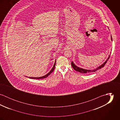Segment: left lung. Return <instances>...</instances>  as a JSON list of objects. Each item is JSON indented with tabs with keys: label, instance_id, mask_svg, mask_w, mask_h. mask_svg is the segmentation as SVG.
I'll return each mask as SVG.
<instances>
[{
	"label": "left lung",
	"instance_id": "1",
	"mask_svg": "<svg viewBox=\"0 0 120 120\" xmlns=\"http://www.w3.org/2000/svg\"><path fill=\"white\" fill-rule=\"evenodd\" d=\"M111 41H112V36L111 35ZM110 55H109L108 58H107V59L103 63V64H102L101 65H100L99 67H98L97 68L94 69H92V70H87V69H85L82 68H79L78 67H77V66H76L75 65V64L73 63V62H71V66L72 67V68L74 69L76 71H78L80 73H90V72H95L96 71H97V70L100 69L102 68H103L105 64L107 63V61L109 60V57H110Z\"/></svg>",
	"mask_w": 120,
	"mask_h": 120
}]
</instances>
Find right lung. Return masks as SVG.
Wrapping results in <instances>:
<instances>
[{"label":"right lung","mask_w":120,"mask_h":120,"mask_svg":"<svg viewBox=\"0 0 120 120\" xmlns=\"http://www.w3.org/2000/svg\"><path fill=\"white\" fill-rule=\"evenodd\" d=\"M55 63H56V60H55V62H54V65H53V67H52V68L51 70V71L48 73V74H47L46 75H44V76H42V77H27V76H26V77H28V78H30V79H45V78H47L51 73L53 71V70H54V69L55 68Z\"/></svg>","instance_id":"obj_1"}]
</instances>
